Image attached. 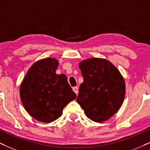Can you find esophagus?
<instances>
[{
    "label": "esophagus",
    "mask_w": 150,
    "mask_h": 150,
    "mask_svg": "<svg viewBox=\"0 0 150 150\" xmlns=\"http://www.w3.org/2000/svg\"><path fill=\"white\" fill-rule=\"evenodd\" d=\"M73 91L75 93H76L77 95L78 94V87L77 86H75V87H73Z\"/></svg>",
    "instance_id": "1"
}]
</instances>
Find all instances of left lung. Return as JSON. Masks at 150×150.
I'll return each instance as SVG.
<instances>
[{
    "instance_id": "1",
    "label": "left lung",
    "mask_w": 150,
    "mask_h": 150,
    "mask_svg": "<svg viewBox=\"0 0 150 150\" xmlns=\"http://www.w3.org/2000/svg\"><path fill=\"white\" fill-rule=\"evenodd\" d=\"M84 81L77 103L89 119L107 120L118 111L125 95V84L120 72L105 59L91 58L79 64Z\"/></svg>"
}]
</instances>
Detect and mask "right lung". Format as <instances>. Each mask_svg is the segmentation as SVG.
Returning a JSON list of instances; mask_svg holds the SVG:
<instances>
[{
	"instance_id": "obj_1",
	"label": "right lung",
	"mask_w": 150,
	"mask_h": 150,
	"mask_svg": "<svg viewBox=\"0 0 150 150\" xmlns=\"http://www.w3.org/2000/svg\"><path fill=\"white\" fill-rule=\"evenodd\" d=\"M59 62L53 58L39 60L30 67L20 86L21 100L27 112L38 121L51 122L76 98L64 74L57 75Z\"/></svg>"
}]
</instances>
